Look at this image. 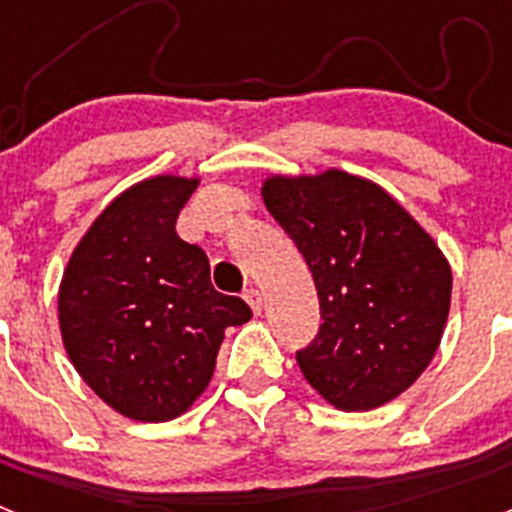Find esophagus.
Wrapping results in <instances>:
<instances>
[{
	"instance_id": "obj_1",
	"label": "esophagus",
	"mask_w": 512,
	"mask_h": 512,
	"mask_svg": "<svg viewBox=\"0 0 512 512\" xmlns=\"http://www.w3.org/2000/svg\"><path fill=\"white\" fill-rule=\"evenodd\" d=\"M243 297H246V302H248V305H251V310L256 312V315H259L261 307H264V297H261L259 289H256V287L246 289V295H243Z\"/></svg>"
}]
</instances>
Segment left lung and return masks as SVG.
Instances as JSON below:
<instances>
[{
	"label": "left lung",
	"mask_w": 512,
	"mask_h": 512,
	"mask_svg": "<svg viewBox=\"0 0 512 512\" xmlns=\"http://www.w3.org/2000/svg\"><path fill=\"white\" fill-rule=\"evenodd\" d=\"M264 202L297 243L320 297L318 336L297 364L338 410H374L425 372L451 305V266L379 184L328 169L269 176Z\"/></svg>",
	"instance_id": "1"
}]
</instances>
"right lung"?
Returning <instances> with one entry per match:
<instances>
[{
  "instance_id": "add662e5",
  "label": "right lung",
  "mask_w": 512,
  "mask_h": 512,
  "mask_svg": "<svg viewBox=\"0 0 512 512\" xmlns=\"http://www.w3.org/2000/svg\"><path fill=\"white\" fill-rule=\"evenodd\" d=\"M200 179L164 174L104 207L71 253L58 323L71 364L112 410L140 423L179 418L207 390L225 328L251 320L217 292L176 217Z\"/></svg>"
}]
</instances>
